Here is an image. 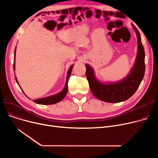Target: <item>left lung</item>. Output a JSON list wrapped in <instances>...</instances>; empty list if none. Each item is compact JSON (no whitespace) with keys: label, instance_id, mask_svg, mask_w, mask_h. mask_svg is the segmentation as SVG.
<instances>
[{"label":"left lung","instance_id":"left-lung-1","mask_svg":"<svg viewBox=\"0 0 158 158\" xmlns=\"http://www.w3.org/2000/svg\"><path fill=\"white\" fill-rule=\"evenodd\" d=\"M137 36V54L129 73L117 81L102 82L98 80L94 69L86 64V76L93 95L104 102L118 103L125 101L133 95L143 80L145 70V51L138 29L132 24Z\"/></svg>","mask_w":158,"mask_h":158}]
</instances>
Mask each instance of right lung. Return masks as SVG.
<instances>
[{
	"label": "right lung",
	"instance_id": "right-lung-1",
	"mask_svg": "<svg viewBox=\"0 0 158 158\" xmlns=\"http://www.w3.org/2000/svg\"><path fill=\"white\" fill-rule=\"evenodd\" d=\"M16 46L15 47V53H14V64H13V69L14 71L15 70V56H16ZM73 65L72 64L70 66V68L69 69V70L67 72V73H66V82L63 88V89L59 93H57L56 94L48 96V97H44V98H40L38 99H36V100H33L32 101L35 102L38 104H42V105H50V104H56L57 102H59L60 101H61L64 98V97H65V95L67 94L68 92V82H69V77L71 75L72 73V69L73 67ZM15 80L17 82V84L19 85V82L17 80V78L15 76ZM20 86V85H19ZM22 91L23 92V93L24 94L23 91L22 89ZM26 95V94H25Z\"/></svg>",
	"mask_w": 158,
	"mask_h": 158
}]
</instances>
